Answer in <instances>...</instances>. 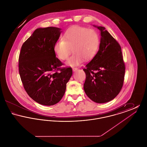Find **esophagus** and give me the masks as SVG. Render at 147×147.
Returning <instances> with one entry per match:
<instances>
[{
    "label": "esophagus",
    "mask_w": 147,
    "mask_h": 147,
    "mask_svg": "<svg viewBox=\"0 0 147 147\" xmlns=\"http://www.w3.org/2000/svg\"><path fill=\"white\" fill-rule=\"evenodd\" d=\"M72 69H73V71H77L78 70V68H73Z\"/></svg>",
    "instance_id": "1"
}]
</instances>
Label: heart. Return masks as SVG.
Masks as SVG:
<instances>
[{
    "mask_svg": "<svg viewBox=\"0 0 147 147\" xmlns=\"http://www.w3.org/2000/svg\"><path fill=\"white\" fill-rule=\"evenodd\" d=\"M99 36L96 31L79 26L68 28L64 34L63 40L55 42L53 50L61 60H66L73 51L74 54L66 62L68 66L76 67L92 59L98 52Z\"/></svg>",
    "mask_w": 147,
    "mask_h": 147,
    "instance_id": "1",
    "label": "heart"
}]
</instances>
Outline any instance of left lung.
Returning <instances> with one entry per match:
<instances>
[{
	"mask_svg": "<svg viewBox=\"0 0 147 147\" xmlns=\"http://www.w3.org/2000/svg\"><path fill=\"white\" fill-rule=\"evenodd\" d=\"M100 31L98 53L85 66L84 89L92 101L99 104L111 101L121 91L125 65L119 43L104 27L94 25Z\"/></svg>",
	"mask_w": 147,
	"mask_h": 147,
	"instance_id": "obj_1",
	"label": "left lung"
}]
</instances>
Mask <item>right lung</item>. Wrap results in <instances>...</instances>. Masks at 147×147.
<instances>
[{
  "mask_svg": "<svg viewBox=\"0 0 147 147\" xmlns=\"http://www.w3.org/2000/svg\"><path fill=\"white\" fill-rule=\"evenodd\" d=\"M61 28H37L21 47L19 70L24 88L37 103L51 106L63 98L72 76L71 68H63L53 50Z\"/></svg>",
  "mask_w": 147,
  "mask_h": 147,
  "instance_id": "obj_1",
  "label": "right lung"
}]
</instances>
